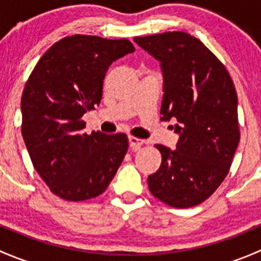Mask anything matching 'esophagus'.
<instances>
[{"instance_id": "esophagus-1", "label": "esophagus", "mask_w": 261, "mask_h": 261, "mask_svg": "<svg viewBox=\"0 0 261 261\" xmlns=\"http://www.w3.org/2000/svg\"><path fill=\"white\" fill-rule=\"evenodd\" d=\"M143 144L144 140H141V139L134 138V136H130V138H128V145H130L131 150H134V151L140 149V146L143 145Z\"/></svg>"}]
</instances>
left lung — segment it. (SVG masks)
<instances>
[{"label":"left lung","instance_id":"1","mask_svg":"<svg viewBox=\"0 0 261 261\" xmlns=\"http://www.w3.org/2000/svg\"><path fill=\"white\" fill-rule=\"evenodd\" d=\"M134 41L160 63L162 120L175 118V150L156 144L159 169L147 177L154 197L177 208L206 201L231 167L240 141L238 96L222 63L181 31L136 36Z\"/></svg>","mask_w":261,"mask_h":261}]
</instances>
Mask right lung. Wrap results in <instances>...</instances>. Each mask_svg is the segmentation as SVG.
Segmentation results:
<instances>
[{
  "instance_id": "right-lung-1",
  "label": "right lung",
  "mask_w": 261,
  "mask_h": 261,
  "mask_svg": "<svg viewBox=\"0 0 261 261\" xmlns=\"http://www.w3.org/2000/svg\"><path fill=\"white\" fill-rule=\"evenodd\" d=\"M134 51L127 39L67 36L40 58L26 82L23 141L36 172L60 198L78 202L99 196L122 163L127 136L87 135L81 118L101 103L110 65Z\"/></svg>"
}]
</instances>
